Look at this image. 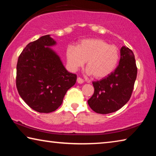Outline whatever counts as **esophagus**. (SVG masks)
<instances>
[{
	"mask_svg": "<svg viewBox=\"0 0 156 156\" xmlns=\"http://www.w3.org/2000/svg\"><path fill=\"white\" fill-rule=\"evenodd\" d=\"M77 82H78V83H79V84H82V83H84V80L83 78H81L80 77H78Z\"/></svg>",
	"mask_w": 156,
	"mask_h": 156,
	"instance_id": "34e87169",
	"label": "esophagus"
}]
</instances>
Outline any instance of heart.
I'll return each mask as SVG.
<instances>
[{
	"instance_id": "1",
	"label": "heart",
	"mask_w": 156,
	"mask_h": 156,
	"mask_svg": "<svg viewBox=\"0 0 156 156\" xmlns=\"http://www.w3.org/2000/svg\"><path fill=\"white\" fill-rule=\"evenodd\" d=\"M66 58L69 67L77 70L87 61V73L101 79L107 77L117 66L120 58L119 49L100 38L81 41L76 47H69Z\"/></svg>"
}]
</instances>
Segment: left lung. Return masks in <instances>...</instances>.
Segmentation results:
<instances>
[{
    "label": "left lung",
    "mask_w": 156,
    "mask_h": 156,
    "mask_svg": "<svg viewBox=\"0 0 156 156\" xmlns=\"http://www.w3.org/2000/svg\"><path fill=\"white\" fill-rule=\"evenodd\" d=\"M137 72L133 51L128 47H122L119 65L114 72L92 83L94 93L88 100L89 106L100 114L115 112L122 108L131 96Z\"/></svg>",
    "instance_id": "1"
}]
</instances>
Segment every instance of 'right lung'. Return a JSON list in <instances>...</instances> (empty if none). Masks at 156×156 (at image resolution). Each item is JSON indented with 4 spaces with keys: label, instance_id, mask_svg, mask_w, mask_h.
Returning <instances> with one entry per match:
<instances>
[{
    "label": "right lung",
    "instance_id": "1",
    "mask_svg": "<svg viewBox=\"0 0 156 156\" xmlns=\"http://www.w3.org/2000/svg\"><path fill=\"white\" fill-rule=\"evenodd\" d=\"M56 44L49 35L29 43L18 57L16 84L29 107L51 113L61 105L77 76L68 72L58 56L48 47Z\"/></svg>",
    "mask_w": 156,
    "mask_h": 156
}]
</instances>
